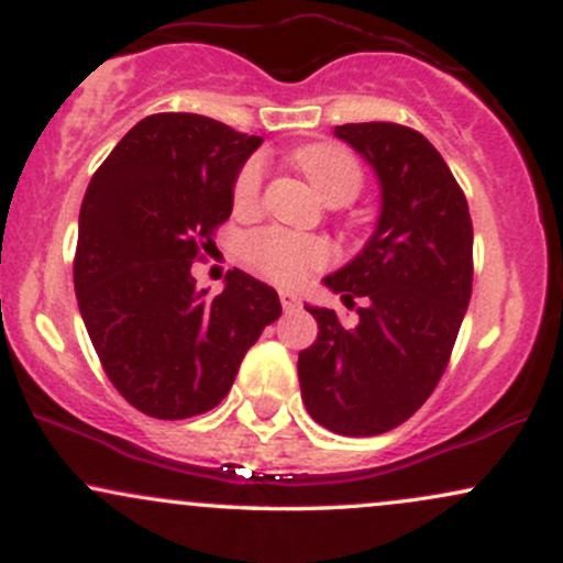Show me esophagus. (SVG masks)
I'll use <instances>...</instances> for the list:
<instances>
[{
    "label": "esophagus",
    "instance_id": "34e87169",
    "mask_svg": "<svg viewBox=\"0 0 563 563\" xmlns=\"http://www.w3.org/2000/svg\"><path fill=\"white\" fill-rule=\"evenodd\" d=\"M280 303H283V309H286V312H296V309L301 307L299 296L290 294V290H280Z\"/></svg>",
    "mask_w": 563,
    "mask_h": 563
}]
</instances>
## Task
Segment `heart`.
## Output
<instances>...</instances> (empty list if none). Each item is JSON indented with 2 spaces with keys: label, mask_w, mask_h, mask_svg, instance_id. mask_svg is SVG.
<instances>
[{
  "label": "heart",
  "mask_w": 563,
  "mask_h": 563,
  "mask_svg": "<svg viewBox=\"0 0 563 563\" xmlns=\"http://www.w3.org/2000/svg\"><path fill=\"white\" fill-rule=\"evenodd\" d=\"M296 164L307 174L309 183L325 200L349 203L363 190V166L344 147L331 142H318L296 151ZM264 185V161L249 158L232 183V206L235 211H254L260 206ZM241 254L249 267L280 283V286H301L309 275L320 273L333 260V249L318 235H301L283 228H262L243 238Z\"/></svg>",
  "instance_id": "b5f03b06"
}]
</instances>
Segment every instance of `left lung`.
<instances>
[{
  "instance_id": "8db88e82",
  "label": "left lung",
  "mask_w": 563,
  "mask_h": 563,
  "mask_svg": "<svg viewBox=\"0 0 563 563\" xmlns=\"http://www.w3.org/2000/svg\"><path fill=\"white\" fill-rule=\"evenodd\" d=\"M378 174L380 217L365 249L325 286L357 322L309 307L318 341L299 354L307 412L328 431L397 429L437 389L474 283V228L450 166L416 129L371 121L335 126Z\"/></svg>"
}]
</instances>
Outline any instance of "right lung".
Instances as JSON below:
<instances>
[{
	"mask_svg": "<svg viewBox=\"0 0 563 563\" xmlns=\"http://www.w3.org/2000/svg\"><path fill=\"white\" fill-rule=\"evenodd\" d=\"M260 142L198 113L147 115L87 187L76 299L102 371L145 416L183 421L217 407L280 318L275 288L243 269L214 299L190 273L230 219L235 174Z\"/></svg>",
	"mask_w": 563,
	"mask_h": 563,
	"instance_id": "obj_1",
	"label": "right lung"
}]
</instances>
